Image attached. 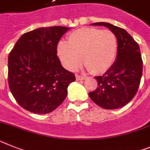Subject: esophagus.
I'll use <instances>...</instances> for the list:
<instances>
[{
  "label": "esophagus",
  "mask_w": 150,
  "mask_h": 150,
  "mask_svg": "<svg viewBox=\"0 0 150 150\" xmlns=\"http://www.w3.org/2000/svg\"><path fill=\"white\" fill-rule=\"evenodd\" d=\"M76 80H84V79H86V76H80V75H79V74H76Z\"/></svg>",
  "instance_id": "esophagus-1"
}]
</instances>
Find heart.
<instances>
[{
    "mask_svg": "<svg viewBox=\"0 0 150 150\" xmlns=\"http://www.w3.org/2000/svg\"><path fill=\"white\" fill-rule=\"evenodd\" d=\"M117 52V37L109 30L81 28L69 35L68 42L57 46L60 59L67 68L76 70L82 64L92 73L103 74L112 66Z\"/></svg>",
    "mask_w": 150,
    "mask_h": 150,
    "instance_id": "obj_1",
    "label": "heart"
}]
</instances>
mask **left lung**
Returning <instances> with one entry per match:
<instances>
[{"mask_svg":"<svg viewBox=\"0 0 150 150\" xmlns=\"http://www.w3.org/2000/svg\"><path fill=\"white\" fill-rule=\"evenodd\" d=\"M93 25H104L117 39V60L102 76H95L98 83L96 90L89 96L105 109H116L126 105L135 96L142 74L139 46L126 30L108 23H95Z\"/></svg>","mask_w":150,"mask_h":150,"instance_id":"1","label":"left lung"}]
</instances>
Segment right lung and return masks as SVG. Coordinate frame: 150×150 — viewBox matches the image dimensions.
<instances>
[{"instance_id": "obj_1", "label": "right lung", "mask_w": 150, "mask_h": 150, "mask_svg": "<svg viewBox=\"0 0 150 150\" xmlns=\"http://www.w3.org/2000/svg\"><path fill=\"white\" fill-rule=\"evenodd\" d=\"M64 26L38 28L22 35L8 57V83L24 109L35 114L52 112L64 102L75 75L62 67L57 55Z\"/></svg>"}]
</instances>
